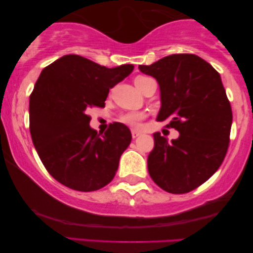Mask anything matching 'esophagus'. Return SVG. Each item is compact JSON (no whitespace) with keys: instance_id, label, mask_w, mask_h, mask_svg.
I'll use <instances>...</instances> for the list:
<instances>
[{"instance_id":"esophagus-1","label":"esophagus","mask_w":253,"mask_h":253,"mask_svg":"<svg viewBox=\"0 0 253 253\" xmlns=\"http://www.w3.org/2000/svg\"><path fill=\"white\" fill-rule=\"evenodd\" d=\"M131 134H132V138H137V137H139L141 133L137 130H132V131H131Z\"/></svg>"}]
</instances>
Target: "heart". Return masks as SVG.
<instances>
[{
  "label": "heart",
  "instance_id": "1",
  "mask_svg": "<svg viewBox=\"0 0 253 253\" xmlns=\"http://www.w3.org/2000/svg\"><path fill=\"white\" fill-rule=\"evenodd\" d=\"M150 77H144V76H138V77L134 79V85L137 86V88L139 89L140 85L143 84V82L146 81ZM144 115L141 113H129V114H126L122 117V122L129 124V126H139L140 121L143 120Z\"/></svg>",
  "mask_w": 253,
  "mask_h": 253
}]
</instances>
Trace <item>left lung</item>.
Instances as JSON below:
<instances>
[{
	"mask_svg": "<svg viewBox=\"0 0 253 253\" xmlns=\"http://www.w3.org/2000/svg\"><path fill=\"white\" fill-rule=\"evenodd\" d=\"M138 68L160 87L157 121L179 132L170 141L153 133L150 176L167 192L192 191L219 169L229 144L233 113L219 72L193 54H172Z\"/></svg>",
	"mask_w": 253,
	"mask_h": 253,
	"instance_id": "8db88e82",
	"label": "left lung"
}]
</instances>
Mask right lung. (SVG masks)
<instances>
[{
  "mask_svg": "<svg viewBox=\"0 0 253 253\" xmlns=\"http://www.w3.org/2000/svg\"><path fill=\"white\" fill-rule=\"evenodd\" d=\"M132 70L133 64L106 68L79 55H64L41 71L30 96V132L56 181L88 192L114 178L132 136L119 122L98 133L89 126L87 110L105 107L109 88Z\"/></svg>",
  "mask_w": 253,
  "mask_h": 253,
  "instance_id": "right-lung-1",
  "label": "right lung"
}]
</instances>
